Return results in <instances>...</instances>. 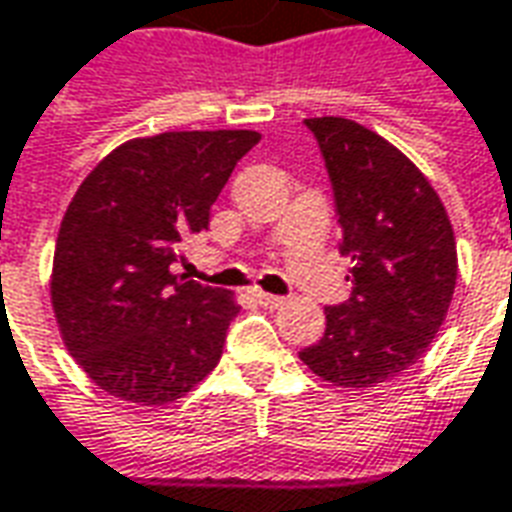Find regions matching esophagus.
I'll return each mask as SVG.
<instances>
[{
    "label": "esophagus",
    "instance_id": "esophagus-1",
    "mask_svg": "<svg viewBox=\"0 0 512 512\" xmlns=\"http://www.w3.org/2000/svg\"><path fill=\"white\" fill-rule=\"evenodd\" d=\"M253 300L264 308H278L281 303H284V297L270 295V292H262V289H253Z\"/></svg>",
    "mask_w": 512,
    "mask_h": 512
}]
</instances>
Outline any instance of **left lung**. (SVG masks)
Here are the masks:
<instances>
[{
    "label": "left lung",
    "mask_w": 512,
    "mask_h": 512,
    "mask_svg": "<svg viewBox=\"0 0 512 512\" xmlns=\"http://www.w3.org/2000/svg\"><path fill=\"white\" fill-rule=\"evenodd\" d=\"M320 143L353 295L325 308V336L300 361L342 389L397 378L436 339L458 281L452 223L433 184L378 132L306 118Z\"/></svg>",
    "instance_id": "left-lung-1"
}]
</instances>
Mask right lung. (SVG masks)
<instances>
[{
    "label": "right lung",
    "mask_w": 512,
    "mask_h": 512,
    "mask_svg": "<svg viewBox=\"0 0 512 512\" xmlns=\"http://www.w3.org/2000/svg\"><path fill=\"white\" fill-rule=\"evenodd\" d=\"M259 140L250 129L134 137L79 184L57 234L52 308L76 364L112 397L168 405L220 361L237 300L173 262Z\"/></svg>",
    "instance_id": "obj_1"
}]
</instances>
